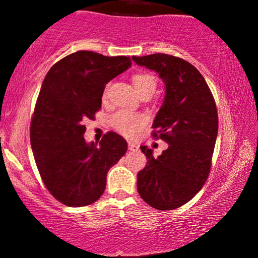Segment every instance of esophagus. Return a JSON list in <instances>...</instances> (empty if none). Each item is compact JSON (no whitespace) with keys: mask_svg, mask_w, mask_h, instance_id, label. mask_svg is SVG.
Here are the masks:
<instances>
[{"mask_svg":"<svg viewBox=\"0 0 258 258\" xmlns=\"http://www.w3.org/2000/svg\"><path fill=\"white\" fill-rule=\"evenodd\" d=\"M128 150L136 152V150H138V146L136 143H133V142H128Z\"/></svg>","mask_w":258,"mask_h":258,"instance_id":"1","label":"esophagus"}]
</instances>
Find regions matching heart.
I'll return each instance as SVG.
<instances>
[{"instance_id": "heart-1", "label": "heart", "mask_w": 258, "mask_h": 258, "mask_svg": "<svg viewBox=\"0 0 258 258\" xmlns=\"http://www.w3.org/2000/svg\"><path fill=\"white\" fill-rule=\"evenodd\" d=\"M133 85H135L136 90L138 91L139 94H153L156 90L158 82H156L155 76H153L152 74H137V75L133 76ZM104 96H106V91ZM110 122L111 126L117 132L122 133L123 136H127V137H132L139 130L143 128L147 125L148 119L146 115L143 114H137V112L128 110H120L112 115Z\"/></svg>"}]
</instances>
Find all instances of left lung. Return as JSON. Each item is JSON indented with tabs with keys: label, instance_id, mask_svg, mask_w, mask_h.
I'll return each instance as SVG.
<instances>
[{
	"label": "left lung",
	"instance_id": "obj_1",
	"mask_svg": "<svg viewBox=\"0 0 258 258\" xmlns=\"http://www.w3.org/2000/svg\"><path fill=\"white\" fill-rule=\"evenodd\" d=\"M165 82V99L153 123V137L168 144L158 158L142 146L148 161L137 174L141 198L154 209L180 207L200 191L211 170L218 132L216 103L205 79L184 59L156 53L132 57Z\"/></svg>",
	"mask_w": 258,
	"mask_h": 258
}]
</instances>
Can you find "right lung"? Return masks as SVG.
Returning a JSON list of instances; mask_svg holds the SVG:
<instances>
[{
  "label": "right lung",
  "mask_w": 258,
  "mask_h": 258,
  "mask_svg": "<svg viewBox=\"0 0 258 258\" xmlns=\"http://www.w3.org/2000/svg\"><path fill=\"white\" fill-rule=\"evenodd\" d=\"M130 67L125 55L78 51L57 61L43 80L31 119V148L44 185L64 205L96 203L109 168L127 152V142L115 132L103 136L99 146L86 143L84 121L100 109L105 85Z\"/></svg>",
  "instance_id": "obj_1"
}]
</instances>
